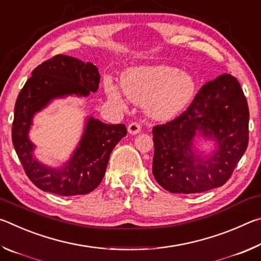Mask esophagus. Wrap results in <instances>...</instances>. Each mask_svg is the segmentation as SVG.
<instances>
[{"label":"esophagus","instance_id":"esophagus-1","mask_svg":"<svg viewBox=\"0 0 261 261\" xmlns=\"http://www.w3.org/2000/svg\"><path fill=\"white\" fill-rule=\"evenodd\" d=\"M127 131H129L130 135H137L141 131V126L139 123L132 122V123H130L129 126H127Z\"/></svg>","mask_w":261,"mask_h":261}]
</instances>
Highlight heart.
<instances>
[{
  "instance_id": "heart-1",
  "label": "heart",
  "mask_w": 261,
  "mask_h": 261,
  "mask_svg": "<svg viewBox=\"0 0 261 261\" xmlns=\"http://www.w3.org/2000/svg\"><path fill=\"white\" fill-rule=\"evenodd\" d=\"M123 93L135 103H145L147 113L156 120H170L191 103L197 82L190 73L169 65H144L131 68L121 78ZM106 92L115 103L123 106L121 92L112 83Z\"/></svg>"
}]
</instances>
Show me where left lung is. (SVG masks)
<instances>
[{
  "label": "left lung",
  "mask_w": 261,
  "mask_h": 261,
  "mask_svg": "<svg viewBox=\"0 0 261 261\" xmlns=\"http://www.w3.org/2000/svg\"><path fill=\"white\" fill-rule=\"evenodd\" d=\"M249 106L237 79L223 73L206 83L189 108L153 127V175L171 193H200L222 187L249 144ZM197 134L218 146L210 157L197 154Z\"/></svg>",
  "instance_id": "left-lung-1"
}]
</instances>
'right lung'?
<instances>
[{"mask_svg":"<svg viewBox=\"0 0 261 261\" xmlns=\"http://www.w3.org/2000/svg\"><path fill=\"white\" fill-rule=\"evenodd\" d=\"M99 83L100 73L93 63L60 54L38 65L21 88L15 105L12 144L28 177L42 191L65 197L93 191L103 178L110 153L126 135L124 124H105L88 117L78 147L64 166L47 167L33 156L29 130L34 114L53 99L87 96L98 91Z\"/></svg>","mask_w":261,"mask_h":261,"instance_id":"1","label":"right lung"}]
</instances>
